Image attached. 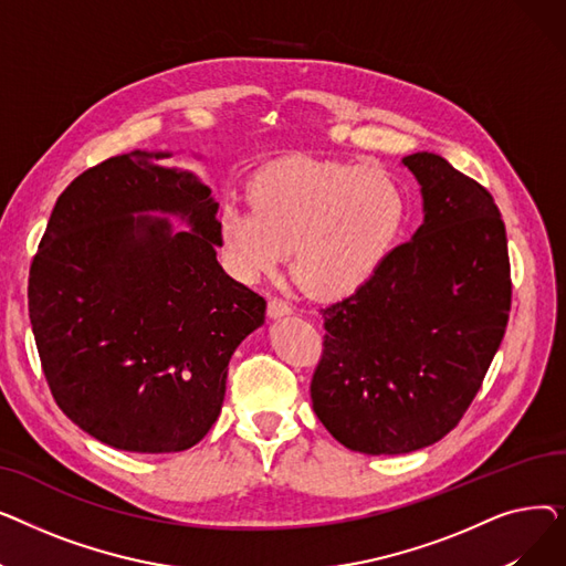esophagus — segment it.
I'll return each instance as SVG.
<instances>
[{"instance_id":"obj_1","label":"esophagus","mask_w":566,"mask_h":566,"mask_svg":"<svg viewBox=\"0 0 566 566\" xmlns=\"http://www.w3.org/2000/svg\"><path fill=\"white\" fill-rule=\"evenodd\" d=\"M286 314H291V305L284 298H277V295H273V298L268 301V316L280 318V316H286Z\"/></svg>"}]
</instances>
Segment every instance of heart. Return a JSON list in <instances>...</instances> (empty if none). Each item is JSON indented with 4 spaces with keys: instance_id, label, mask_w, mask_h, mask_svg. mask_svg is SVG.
<instances>
[{
    "instance_id": "b5f03b06",
    "label": "heart",
    "mask_w": 566,
    "mask_h": 566,
    "mask_svg": "<svg viewBox=\"0 0 566 566\" xmlns=\"http://www.w3.org/2000/svg\"><path fill=\"white\" fill-rule=\"evenodd\" d=\"M248 208L216 218L227 271L241 282L273 275L291 250V273L316 298L358 291L395 248L406 220L397 178L365 165L291 158L256 171Z\"/></svg>"
}]
</instances>
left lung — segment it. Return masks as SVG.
Wrapping results in <instances>:
<instances>
[{"instance_id": "8db88e82", "label": "left lung", "mask_w": 566, "mask_h": 566, "mask_svg": "<svg viewBox=\"0 0 566 566\" xmlns=\"http://www.w3.org/2000/svg\"><path fill=\"white\" fill-rule=\"evenodd\" d=\"M403 165L424 222L348 298L323 307L312 406L344 448L408 454L478 397L512 310L507 233L491 192L436 154Z\"/></svg>"}]
</instances>
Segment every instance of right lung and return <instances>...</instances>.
I'll list each match as a JSON object with an SVG mask.
<instances>
[{
    "instance_id": "right-lung-1",
    "label": "right lung",
    "mask_w": 566,
    "mask_h": 566,
    "mask_svg": "<svg viewBox=\"0 0 566 566\" xmlns=\"http://www.w3.org/2000/svg\"><path fill=\"white\" fill-rule=\"evenodd\" d=\"M133 151L59 195L29 268V318L56 406L116 450L184 452L218 420L235 346L265 301L216 259L218 203L197 176ZM176 212L190 232L135 212Z\"/></svg>"
}]
</instances>
